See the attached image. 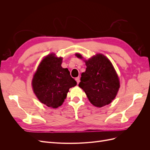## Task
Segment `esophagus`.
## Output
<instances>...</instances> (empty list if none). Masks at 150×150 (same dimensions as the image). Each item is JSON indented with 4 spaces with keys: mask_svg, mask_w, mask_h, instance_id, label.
Listing matches in <instances>:
<instances>
[{
    "mask_svg": "<svg viewBox=\"0 0 150 150\" xmlns=\"http://www.w3.org/2000/svg\"><path fill=\"white\" fill-rule=\"evenodd\" d=\"M75 79H76V81L77 83L79 84V82H80V78H79V77H77V78H76Z\"/></svg>",
    "mask_w": 150,
    "mask_h": 150,
    "instance_id": "34e87169",
    "label": "esophagus"
}]
</instances>
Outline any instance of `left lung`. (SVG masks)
<instances>
[{"label": "left lung", "instance_id": "left-lung-1", "mask_svg": "<svg viewBox=\"0 0 150 150\" xmlns=\"http://www.w3.org/2000/svg\"><path fill=\"white\" fill-rule=\"evenodd\" d=\"M76 56L83 57L79 54ZM85 62L86 69L81 74L79 86L94 106L101 108L110 104L120 88L119 78L111 62L106 56L98 54Z\"/></svg>", "mask_w": 150, "mask_h": 150}]
</instances>
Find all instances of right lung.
<instances>
[{
	"label": "right lung",
	"mask_w": 150,
	"mask_h": 150,
	"mask_svg": "<svg viewBox=\"0 0 150 150\" xmlns=\"http://www.w3.org/2000/svg\"><path fill=\"white\" fill-rule=\"evenodd\" d=\"M62 57L49 54L40 62L32 82L34 92L39 100L48 107L62 105L69 89L76 86L67 68L61 67Z\"/></svg>",
	"instance_id": "right-lung-1"
}]
</instances>
